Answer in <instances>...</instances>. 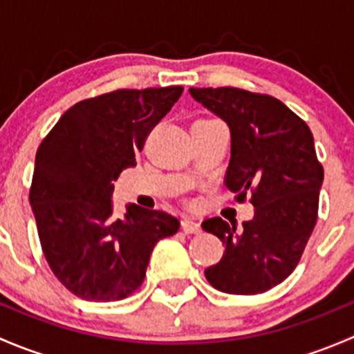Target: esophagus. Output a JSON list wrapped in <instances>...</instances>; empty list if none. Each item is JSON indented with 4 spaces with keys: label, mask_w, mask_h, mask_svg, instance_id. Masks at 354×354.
Masks as SVG:
<instances>
[{
    "label": "esophagus",
    "mask_w": 354,
    "mask_h": 354,
    "mask_svg": "<svg viewBox=\"0 0 354 354\" xmlns=\"http://www.w3.org/2000/svg\"><path fill=\"white\" fill-rule=\"evenodd\" d=\"M181 227H183L185 233L188 234H200L202 233V226H200V223L194 219H183L181 221Z\"/></svg>",
    "instance_id": "1"
}]
</instances>
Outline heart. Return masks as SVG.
<instances>
[{
    "label": "heart",
    "mask_w": 354,
    "mask_h": 354,
    "mask_svg": "<svg viewBox=\"0 0 354 354\" xmlns=\"http://www.w3.org/2000/svg\"><path fill=\"white\" fill-rule=\"evenodd\" d=\"M197 121H207V120H197Z\"/></svg>",
    "instance_id": "1"
}]
</instances>
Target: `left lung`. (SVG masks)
Wrapping results in <instances>:
<instances>
[{
  "instance_id": "8db88e82",
  "label": "left lung",
  "mask_w": 354,
  "mask_h": 354,
  "mask_svg": "<svg viewBox=\"0 0 354 354\" xmlns=\"http://www.w3.org/2000/svg\"><path fill=\"white\" fill-rule=\"evenodd\" d=\"M231 130V160L224 185L234 200L255 207L243 230L221 217L202 223L226 246L205 269L214 288L259 295L296 269L319 217L324 167L308 124L279 99L236 87L190 88Z\"/></svg>"
}]
</instances>
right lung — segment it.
<instances>
[{"label":"right lung","mask_w":354,"mask_h":354,"mask_svg":"<svg viewBox=\"0 0 354 354\" xmlns=\"http://www.w3.org/2000/svg\"><path fill=\"white\" fill-rule=\"evenodd\" d=\"M183 87L118 88L65 111L41 142L30 185L42 253L59 283L88 301H118L142 286L156 243L180 230L164 210L130 203L114 216L121 171L180 99Z\"/></svg>","instance_id":"1"}]
</instances>
